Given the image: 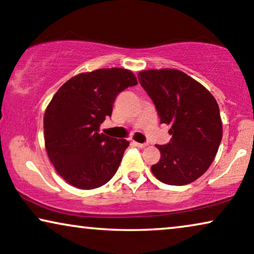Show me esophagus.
<instances>
[{"mask_svg": "<svg viewBox=\"0 0 254 254\" xmlns=\"http://www.w3.org/2000/svg\"><path fill=\"white\" fill-rule=\"evenodd\" d=\"M133 144L135 145V147H137V148H145L147 147V144L145 143H138V142H135V141H133Z\"/></svg>", "mask_w": 254, "mask_h": 254, "instance_id": "esophagus-1", "label": "esophagus"}]
</instances>
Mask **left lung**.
Returning <instances> with one entry per match:
<instances>
[{
	"label": "left lung",
	"mask_w": 254,
	"mask_h": 254,
	"mask_svg": "<svg viewBox=\"0 0 254 254\" xmlns=\"http://www.w3.org/2000/svg\"><path fill=\"white\" fill-rule=\"evenodd\" d=\"M138 81L154 102L161 124L172 135L151 171L159 182L182 186L200 178L213 163L222 140L216 99L199 82L177 69L138 72Z\"/></svg>",
	"instance_id": "obj_1"
}]
</instances>
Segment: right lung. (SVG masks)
I'll return each mask as SVG.
<instances>
[{"label": "right lung", "mask_w": 254, "mask_h": 254, "mask_svg": "<svg viewBox=\"0 0 254 254\" xmlns=\"http://www.w3.org/2000/svg\"><path fill=\"white\" fill-rule=\"evenodd\" d=\"M136 84L127 69H97L71 77L53 96L44 117L45 147L68 184L93 190L116 175L129 142L99 134V126L117 96Z\"/></svg>", "instance_id": "1"}]
</instances>
